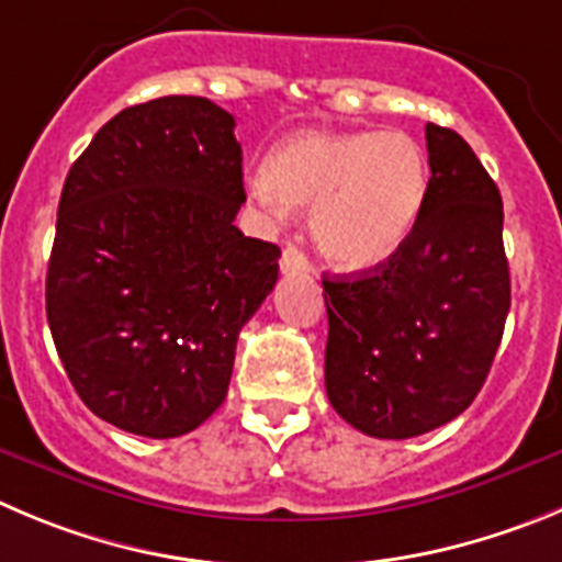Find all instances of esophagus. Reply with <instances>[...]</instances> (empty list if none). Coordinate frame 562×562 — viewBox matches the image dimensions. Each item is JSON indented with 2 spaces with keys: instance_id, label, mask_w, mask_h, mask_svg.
I'll return each mask as SVG.
<instances>
[{
  "instance_id": "esophagus-1",
  "label": "esophagus",
  "mask_w": 562,
  "mask_h": 562,
  "mask_svg": "<svg viewBox=\"0 0 562 562\" xmlns=\"http://www.w3.org/2000/svg\"><path fill=\"white\" fill-rule=\"evenodd\" d=\"M280 269L282 274H307V271H311V260H307L305 251L299 249V246L288 244L285 249H282Z\"/></svg>"
}]
</instances>
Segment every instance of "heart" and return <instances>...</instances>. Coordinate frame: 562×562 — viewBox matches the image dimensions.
Wrapping results in <instances>:
<instances>
[{
  "label": "heart",
  "instance_id": "obj_1",
  "mask_svg": "<svg viewBox=\"0 0 562 562\" xmlns=\"http://www.w3.org/2000/svg\"><path fill=\"white\" fill-rule=\"evenodd\" d=\"M249 193L271 213L311 210V233L335 266L374 269L402 249L429 193V160L413 135L391 130L299 133L277 146Z\"/></svg>",
  "mask_w": 562,
  "mask_h": 562
}]
</instances>
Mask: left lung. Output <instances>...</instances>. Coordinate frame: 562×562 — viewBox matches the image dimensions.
Segmentation results:
<instances>
[{
	"label": "left lung",
	"mask_w": 562,
	"mask_h": 562,
	"mask_svg": "<svg viewBox=\"0 0 562 562\" xmlns=\"http://www.w3.org/2000/svg\"><path fill=\"white\" fill-rule=\"evenodd\" d=\"M429 193L385 263L324 277L329 405L371 438H416L474 402L510 311L502 196L454 130L427 124Z\"/></svg>",
	"instance_id": "obj_1"
}]
</instances>
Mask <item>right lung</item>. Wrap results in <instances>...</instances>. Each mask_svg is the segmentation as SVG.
<instances>
[{
    "label": "right lung",
    "mask_w": 562,
    "mask_h": 562,
    "mask_svg": "<svg viewBox=\"0 0 562 562\" xmlns=\"http://www.w3.org/2000/svg\"><path fill=\"white\" fill-rule=\"evenodd\" d=\"M235 119L204 97L113 115L57 207L46 318L68 380L102 422L177 438L227 396L238 333L280 249L235 227L246 202Z\"/></svg>",
    "instance_id": "1"
}]
</instances>
